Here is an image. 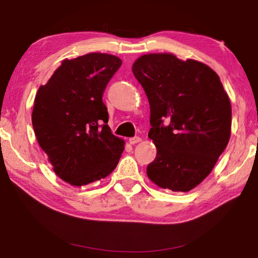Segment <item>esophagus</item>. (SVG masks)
Instances as JSON below:
<instances>
[{
	"mask_svg": "<svg viewBox=\"0 0 258 258\" xmlns=\"http://www.w3.org/2000/svg\"><path fill=\"white\" fill-rule=\"evenodd\" d=\"M128 141H130L131 145H135V143H138V142L141 141V138H140V137H133V138H131Z\"/></svg>",
	"mask_w": 258,
	"mask_h": 258,
	"instance_id": "34e87169",
	"label": "esophagus"
}]
</instances>
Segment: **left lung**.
Returning <instances> with one entry per match:
<instances>
[{"mask_svg":"<svg viewBox=\"0 0 258 258\" xmlns=\"http://www.w3.org/2000/svg\"><path fill=\"white\" fill-rule=\"evenodd\" d=\"M133 74L150 104L148 137L157 147L147 175L157 185L186 192L212 172L228 146L231 104L217 74L171 53L145 54Z\"/></svg>","mask_w":258,"mask_h":258,"instance_id":"left-lung-1","label":"left lung"}]
</instances>
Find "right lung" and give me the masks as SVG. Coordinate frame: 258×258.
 <instances>
[{
    "label": "right lung",
    "instance_id": "right-lung-1",
    "mask_svg": "<svg viewBox=\"0 0 258 258\" xmlns=\"http://www.w3.org/2000/svg\"><path fill=\"white\" fill-rule=\"evenodd\" d=\"M121 60L89 53L63 60L37 91L32 121L42 150L61 180L81 186L108 176L118 164L124 141L108 126L102 101Z\"/></svg>",
    "mask_w": 258,
    "mask_h": 258
}]
</instances>
